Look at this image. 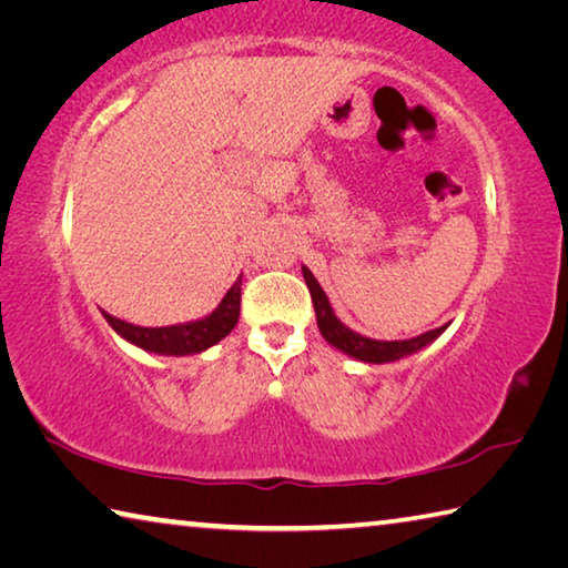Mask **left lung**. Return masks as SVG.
<instances>
[{"label": "left lung", "mask_w": 568, "mask_h": 568, "mask_svg": "<svg viewBox=\"0 0 568 568\" xmlns=\"http://www.w3.org/2000/svg\"><path fill=\"white\" fill-rule=\"evenodd\" d=\"M303 277H305V285L307 291H311L313 297V307H315V321H318V328L321 335L325 341H328L333 348H338L341 353L351 355V358L361 361V363H393V361H400L406 358V355H413L426 348V345L434 343L440 333L448 328L446 325H440V328L434 331H426L416 335V338H406V341H376V338H368V335H361L351 331L348 325L341 323L338 315H335L333 305L328 301V295L321 287V283L315 281V275L307 271L303 265Z\"/></svg>", "instance_id": "8db88e82"}]
</instances>
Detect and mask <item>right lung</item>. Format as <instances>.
Masks as SVG:
<instances>
[{
	"mask_svg": "<svg viewBox=\"0 0 568 568\" xmlns=\"http://www.w3.org/2000/svg\"><path fill=\"white\" fill-rule=\"evenodd\" d=\"M240 285H243V275L237 277L233 287L225 293L223 301L217 303L213 313L205 318L178 323V325H162V328H145V325H134L128 321H120L102 311L104 321L112 325V331L132 345H138L145 353L155 355H195L213 348L220 341L230 335V331L237 325L240 318Z\"/></svg>",
	"mask_w": 568,
	"mask_h": 568,
	"instance_id": "obj_1",
	"label": "right lung"
}]
</instances>
